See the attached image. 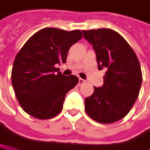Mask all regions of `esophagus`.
I'll use <instances>...</instances> for the list:
<instances>
[{
  "instance_id": "34e87169",
  "label": "esophagus",
  "mask_w": 150,
  "mask_h": 150,
  "mask_svg": "<svg viewBox=\"0 0 150 150\" xmlns=\"http://www.w3.org/2000/svg\"><path fill=\"white\" fill-rule=\"evenodd\" d=\"M86 82V81L84 80V79H82V78H79V82H78V84L81 86V85H82V84H84Z\"/></svg>"
}]
</instances>
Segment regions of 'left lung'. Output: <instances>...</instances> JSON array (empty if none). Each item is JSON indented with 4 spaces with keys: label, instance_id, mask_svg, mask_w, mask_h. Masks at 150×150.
<instances>
[{
    "label": "left lung",
    "instance_id": "8db88e82",
    "mask_svg": "<svg viewBox=\"0 0 150 150\" xmlns=\"http://www.w3.org/2000/svg\"><path fill=\"white\" fill-rule=\"evenodd\" d=\"M92 45L98 69L106 68L103 86L94 87L85 99V110L99 123L110 124L124 118L137 100L142 83V72L133 49L111 29L82 30Z\"/></svg>",
    "mask_w": 150,
    "mask_h": 150
}]
</instances>
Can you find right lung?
Listing matches in <instances>:
<instances>
[{
  "instance_id": "obj_1",
  "label": "right lung",
  "mask_w": 150,
  "mask_h": 150,
  "mask_svg": "<svg viewBox=\"0 0 150 150\" xmlns=\"http://www.w3.org/2000/svg\"><path fill=\"white\" fill-rule=\"evenodd\" d=\"M82 37L79 30L45 28L32 35L18 52L11 82L17 100L27 114L47 120L63 110L66 94L79 80L74 75H63L55 65L66 63L69 49Z\"/></svg>"
}]
</instances>
